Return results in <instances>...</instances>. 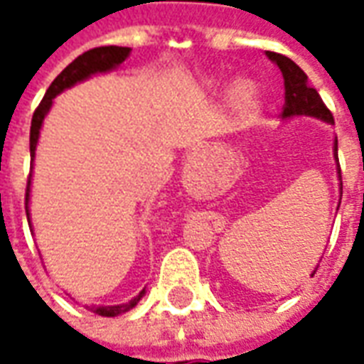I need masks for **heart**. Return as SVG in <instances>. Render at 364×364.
<instances>
[{"label": "heart", "mask_w": 364, "mask_h": 364, "mask_svg": "<svg viewBox=\"0 0 364 364\" xmlns=\"http://www.w3.org/2000/svg\"><path fill=\"white\" fill-rule=\"evenodd\" d=\"M230 103L236 109L237 114H242L244 119H252L253 114H257L261 103V93L257 83L252 80H240L234 83V87L230 90Z\"/></svg>", "instance_id": "obj_1"}]
</instances>
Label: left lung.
<instances>
[{
	"label": "left lung",
	"mask_w": 364,
	"mask_h": 364,
	"mask_svg": "<svg viewBox=\"0 0 364 364\" xmlns=\"http://www.w3.org/2000/svg\"><path fill=\"white\" fill-rule=\"evenodd\" d=\"M267 56L271 62H274L279 66L282 77H284L282 119H290V117H296V114H308V117H316V119L326 120L329 124H333V114L323 105L321 97L318 95V91L308 83V75L292 60L282 56V54L267 52ZM333 156H336L337 161V177L341 179V169H339V159H337V138L336 142H333ZM339 185H341V193H343V183H339Z\"/></svg>",
	"instance_id": "1"
}]
</instances>
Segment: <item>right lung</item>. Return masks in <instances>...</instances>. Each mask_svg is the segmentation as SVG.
Returning a JSON list of instances; mask_svg holds the SVG:
<instances>
[{
    "label": "right lung",
    "instance_id": "obj_1",
    "mask_svg": "<svg viewBox=\"0 0 364 364\" xmlns=\"http://www.w3.org/2000/svg\"><path fill=\"white\" fill-rule=\"evenodd\" d=\"M128 54H130V48H127V46H99V48H91V50L83 52L82 56H77L66 70H62V74L50 83L48 91L44 93L43 101L36 107L35 114H33V120H31V161L35 159V150L36 144H38V136H41V128H43V120L44 117H46V112L50 111L54 97L58 95V93H62L64 90H68V87H72L74 83L87 80L90 75L103 74V72L114 70V68L120 66V64L128 58ZM28 195H31V175H28L27 195H25L27 220H31V218H28ZM142 296L144 290L138 296L132 298L130 302H127V304L91 306V310L95 314H99V316L112 318V316H119V314H124L128 312V310H132Z\"/></svg>",
    "mask_w": 364,
    "mask_h": 364
}]
</instances>
